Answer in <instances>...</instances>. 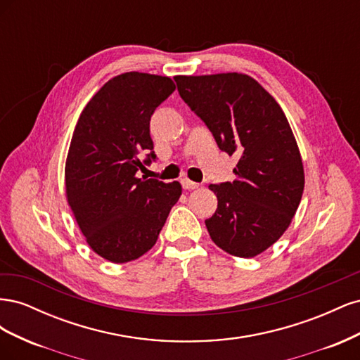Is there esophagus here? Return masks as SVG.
<instances>
[{"label":"esophagus","instance_id":"1","mask_svg":"<svg viewBox=\"0 0 360 360\" xmlns=\"http://www.w3.org/2000/svg\"><path fill=\"white\" fill-rule=\"evenodd\" d=\"M181 186H183V189H186V191H193V189H198L200 184L189 180V179H183L181 180Z\"/></svg>","mask_w":360,"mask_h":360}]
</instances>
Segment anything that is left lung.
I'll use <instances>...</instances> for the list:
<instances>
[{"label":"left lung","instance_id":"left-lung-1","mask_svg":"<svg viewBox=\"0 0 360 360\" xmlns=\"http://www.w3.org/2000/svg\"><path fill=\"white\" fill-rule=\"evenodd\" d=\"M174 81L217 147L240 156L233 183L209 184L217 209L205 219L207 231L234 257L264 252L290 226L304 186L300 151L284 111L243 73L176 76Z\"/></svg>","mask_w":360,"mask_h":360}]
</instances>
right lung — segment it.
Wrapping results in <instances>:
<instances>
[{
	"label": "right lung",
	"instance_id": "right-lung-1",
	"mask_svg": "<svg viewBox=\"0 0 360 360\" xmlns=\"http://www.w3.org/2000/svg\"><path fill=\"white\" fill-rule=\"evenodd\" d=\"M174 90L168 76L122 73L91 97L76 123L64 169L68 202L86 243L111 263L153 248L181 195L179 181L136 177L156 159L150 118Z\"/></svg>",
	"mask_w": 360,
	"mask_h": 360
}]
</instances>
